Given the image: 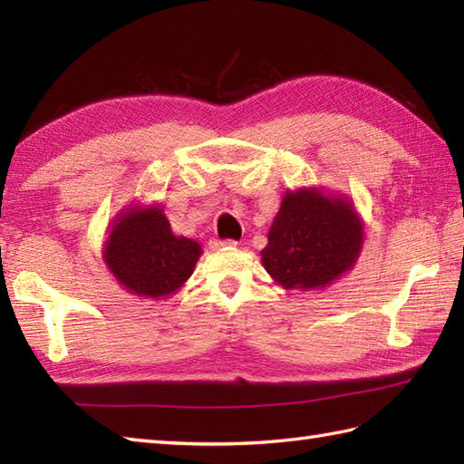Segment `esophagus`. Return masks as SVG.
<instances>
[{
  "label": "esophagus",
  "mask_w": 464,
  "mask_h": 464,
  "mask_svg": "<svg viewBox=\"0 0 464 464\" xmlns=\"http://www.w3.org/2000/svg\"><path fill=\"white\" fill-rule=\"evenodd\" d=\"M235 245H237V241H235V239H211V241H209V247H211V249L235 247Z\"/></svg>",
  "instance_id": "obj_1"
}]
</instances>
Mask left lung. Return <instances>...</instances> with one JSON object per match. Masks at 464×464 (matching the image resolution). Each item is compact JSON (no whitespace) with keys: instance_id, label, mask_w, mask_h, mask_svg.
<instances>
[{"instance_id":"1","label":"left lung","mask_w":464,"mask_h":464,"mask_svg":"<svg viewBox=\"0 0 464 464\" xmlns=\"http://www.w3.org/2000/svg\"><path fill=\"white\" fill-rule=\"evenodd\" d=\"M361 243L362 227L347 201L297 191L285 195L261 261L285 289L324 287L353 267Z\"/></svg>"}]
</instances>
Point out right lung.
<instances>
[{
    "label": "right lung",
    "instance_id": "right-lung-1",
    "mask_svg": "<svg viewBox=\"0 0 464 464\" xmlns=\"http://www.w3.org/2000/svg\"><path fill=\"white\" fill-rule=\"evenodd\" d=\"M201 247L175 237L161 209L130 211L113 225L105 249L115 279L140 297H167L191 277Z\"/></svg>",
    "mask_w": 464,
    "mask_h": 464
}]
</instances>
